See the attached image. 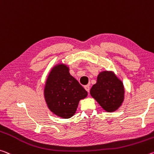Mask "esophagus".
Returning a JSON list of instances; mask_svg holds the SVG:
<instances>
[{"label": "esophagus", "mask_w": 154, "mask_h": 154, "mask_svg": "<svg viewBox=\"0 0 154 154\" xmlns=\"http://www.w3.org/2000/svg\"><path fill=\"white\" fill-rule=\"evenodd\" d=\"M84 88H85V90H86L88 92H89V91H90V86H88V85L84 86Z\"/></svg>", "instance_id": "34e87169"}]
</instances>
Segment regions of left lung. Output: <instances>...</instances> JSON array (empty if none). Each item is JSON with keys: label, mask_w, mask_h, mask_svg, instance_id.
<instances>
[{"label": "left lung", "mask_w": 154, "mask_h": 154, "mask_svg": "<svg viewBox=\"0 0 154 154\" xmlns=\"http://www.w3.org/2000/svg\"><path fill=\"white\" fill-rule=\"evenodd\" d=\"M90 93L104 110L112 112L123 103L125 89L123 82L114 72L105 70L98 75L97 83L91 88Z\"/></svg>", "instance_id": "obj_1"}]
</instances>
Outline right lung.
<instances>
[{"mask_svg": "<svg viewBox=\"0 0 154 154\" xmlns=\"http://www.w3.org/2000/svg\"><path fill=\"white\" fill-rule=\"evenodd\" d=\"M88 92L70 75L69 68L58 64L52 68L45 83L44 96L48 109L63 119H69L76 112L80 100Z\"/></svg>", "mask_w": 154, "mask_h": 154, "instance_id": "right-lung-1", "label": "right lung"}]
</instances>
